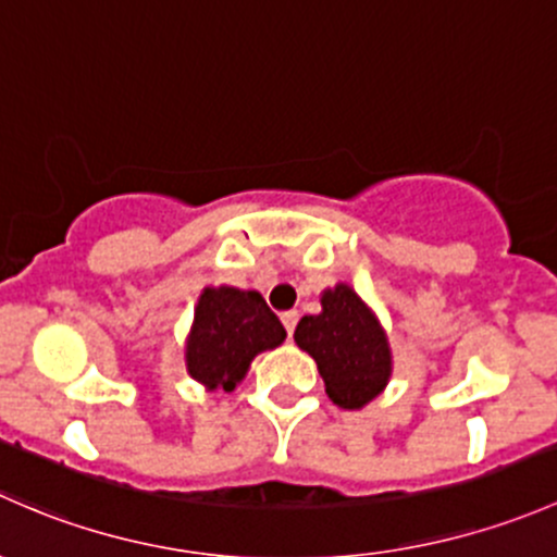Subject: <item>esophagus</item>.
<instances>
[{
    "instance_id": "obj_1",
    "label": "esophagus",
    "mask_w": 557,
    "mask_h": 557,
    "mask_svg": "<svg viewBox=\"0 0 557 557\" xmlns=\"http://www.w3.org/2000/svg\"><path fill=\"white\" fill-rule=\"evenodd\" d=\"M297 319H300V313H297V311H286V313H281V324H284L286 335H289V337H292V332H295Z\"/></svg>"
}]
</instances>
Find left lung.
<instances>
[{
	"mask_svg": "<svg viewBox=\"0 0 557 557\" xmlns=\"http://www.w3.org/2000/svg\"><path fill=\"white\" fill-rule=\"evenodd\" d=\"M295 343L317 359L326 394L346 410H357L377 397L392 375L386 335L346 284L324 292L319 317L300 319Z\"/></svg>",
	"mask_w": 557,
	"mask_h": 557,
	"instance_id": "obj_1",
	"label": "left lung"
}]
</instances>
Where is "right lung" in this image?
<instances>
[{
	"instance_id": "right-lung-1",
	"label": "right lung",
	"mask_w": 557,
	"mask_h": 557,
	"mask_svg": "<svg viewBox=\"0 0 557 557\" xmlns=\"http://www.w3.org/2000/svg\"><path fill=\"white\" fill-rule=\"evenodd\" d=\"M284 337V326L260 292L203 289L187 341V370L209 388L233 392L251 359L281 346Z\"/></svg>"
}]
</instances>
